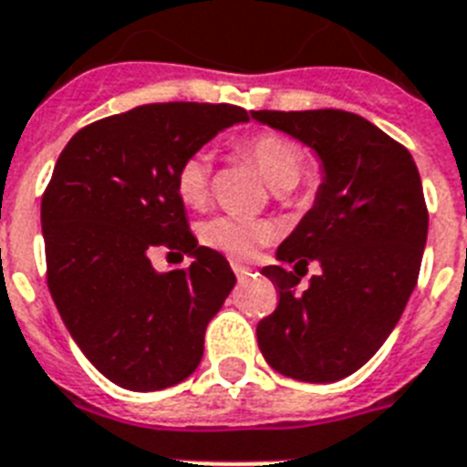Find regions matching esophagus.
I'll use <instances>...</instances> for the list:
<instances>
[{"label": "esophagus", "mask_w": 467, "mask_h": 467, "mask_svg": "<svg viewBox=\"0 0 467 467\" xmlns=\"http://www.w3.org/2000/svg\"><path fill=\"white\" fill-rule=\"evenodd\" d=\"M233 271H234V275H237V278H240V280H244L246 275H252V268L242 266V264H233Z\"/></svg>", "instance_id": "1"}]
</instances>
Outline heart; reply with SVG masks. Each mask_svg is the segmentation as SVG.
I'll use <instances>...</instances> for the list:
<instances>
[{
	"instance_id": "obj_1",
	"label": "heart",
	"mask_w": 467,
	"mask_h": 467,
	"mask_svg": "<svg viewBox=\"0 0 467 467\" xmlns=\"http://www.w3.org/2000/svg\"><path fill=\"white\" fill-rule=\"evenodd\" d=\"M244 155L256 165L273 192H290L305 172V155L295 141L280 134H259L244 143ZM211 155L199 150L189 155L177 170V196L187 206H201L208 196V180H211ZM201 242L215 252L233 256V259H249L259 252L273 237L268 223L252 221V218H234V215H218L199 227Z\"/></svg>"
}]
</instances>
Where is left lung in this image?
Returning a JSON list of instances; mask_svg holds the SVG:
<instances>
[{"label":"left lung","instance_id":"left-lung-1","mask_svg":"<svg viewBox=\"0 0 467 467\" xmlns=\"http://www.w3.org/2000/svg\"><path fill=\"white\" fill-rule=\"evenodd\" d=\"M252 119L305 143L321 162L314 206L280 242L278 264L261 268L280 293L256 326L261 355L283 377L331 384L369 362L415 290L430 227L418 165L391 136L343 109H259ZM309 260L322 273L297 294L294 274Z\"/></svg>","mask_w":467,"mask_h":467}]
</instances>
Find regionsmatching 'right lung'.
Here are the masks:
<instances>
[{
    "label": "right lung",
    "instance_id": "right-lung-1",
    "mask_svg": "<svg viewBox=\"0 0 467 467\" xmlns=\"http://www.w3.org/2000/svg\"><path fill=\"white\" fill-rule=\"evenodd\" d=\"M242 108L155 102L88 124L67 143L40 223L47 287L67 331L112 384L161 391L194 374L206 326L234 287L223 254L201 246L177 196V170ZM155 245L192 259L158 274Z\"/></svg>",
    "mask_w": 467,
    "mask_h": 467
}]
</instances>
